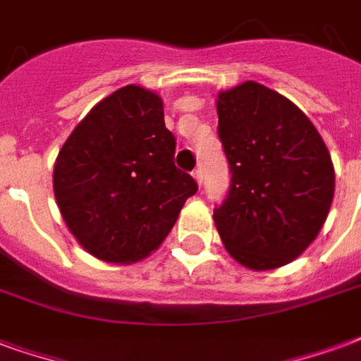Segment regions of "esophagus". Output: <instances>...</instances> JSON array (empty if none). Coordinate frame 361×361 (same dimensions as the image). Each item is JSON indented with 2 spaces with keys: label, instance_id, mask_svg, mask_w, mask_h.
<instances>
[{
  "label": "esophagus",
  "instance_id": "obj_1",
  "mask_svg": "<svg viewBox=\"0 0 361 361\" xmlns=\"http://www.w3.org/2000/svg\"><path fill=\"white\" fill-rule=\"evenodd\" d=\"M193 178H195V181H197V183L201 185V183H202V172H201V168H197V170H195V172H193Z\"/></svg>",
  "mask_w": 361,
  "mask_h": 361
}]
</instances>
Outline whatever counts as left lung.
<instances>
[{
  "instance_id": "obj_1",
  "label": "left lung",
  "mask_w": 361,
  "mask_h": 361,
  "mask_svg": "<svg viewBox=\"0 0 361 361\" xmlns=\"http://www.w3.org/2000/svg\"><path fill=\"white\" fill-rule=\"evenodd\" d=\"M216 111L231 172L216 229L245 268H281L327 220L335 195L329 151L293 101L258 82L218 93Z\"/></svg>"
}]
</instances>
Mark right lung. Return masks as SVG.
Segmentation results:
<instances>
[{
    "label": "right lung",
    "mask_w": 361,
    "mask_h": 361,
    "mask_svg": "<svg viewBox=\"0 0 361 361\" xmlns=\"http://www.w3.org/2000/svg\"><path fill=\"white\" fill-rule=\"evenodd\" d=\"M162 99L120 87L74 128L53 168L66 228L99 260L132 264L160 247L197 181L173 164Z\"/></svg>",
    "instance_id": "add662e5"
}]
</instances>
